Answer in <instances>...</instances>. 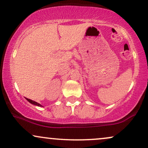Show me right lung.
<instances>
[{
	"instance_id": "right-lung-1",
	"label": "right lung",
	"mask_w": 148,
	"mask_h": 148,
	"mask_svg": "<svg viewBox=\"0 0 148 148\" xmlns=\"http://www.w3.org/2000/svg\"><path fill=\"white\" fill-rule=\"evenodd\" d=\"M25 99H26V100L28 101H29V102L30 103H32V104H33V105H35V106H42L41 104H40V103H37V102H36V101H33V100H31V99H28V98H25Z\"/></svg>"
}]
</instances>
